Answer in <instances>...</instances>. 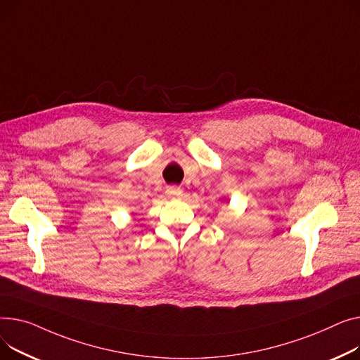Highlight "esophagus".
Returning a JSON list of instances; mask_svg holds the SVG:
<instances>
[{"label":"esophagus","instance_id":"esophagus-1","mask_svg":"<svg viewBox=\"0 0 360 360\" xmlns=\"http://www.w3.org/2000/svg\"><path fill=\"white\" fill-rule=\"evenodd\" d=\"M165 193H167V196H168V198L177 199V198H180V196H181V188H180V187H177V186H170V187H167Z\"/></svg>","mask_w":360,"mask_h":360}]
</instances>
